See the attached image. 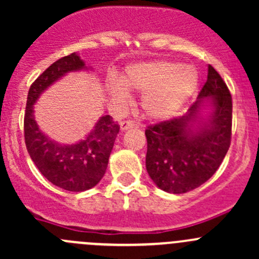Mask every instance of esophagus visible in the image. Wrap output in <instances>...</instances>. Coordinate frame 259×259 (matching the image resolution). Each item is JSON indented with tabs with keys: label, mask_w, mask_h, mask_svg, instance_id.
<instances>
[{
	"label": "esophagus",
	"mask_w": 259,
	"mask_h": 259,
	"mask_svg": "<svg viewBox=\"0 0 259 259\" xmlns=\"http://www.w3.org/2000/svg\"><path fill=\"white\" fill-rule=\"evenodd\" d=\"M134 126H135L134 121H130V120L120 122V129H121L122 132H125V130H127V129H132V127H134Z\"/></svg>",
	"instance_id": "1"
}]
</instances>
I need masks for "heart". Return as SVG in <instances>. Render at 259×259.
Here are the masks:
<instances>
[{
    "label": "heart",
    "mask_w": 259,
    "mask_h": 259,
    "mask_svg": "<svg viewBox=\"0 0 259 259\" xmlns=\"http://www.w3.org/2000/svg\"><path fill=\"white\" fill-rule=\"evenodd\" d=\"M199 85V72L193 65L156 60L132 65L125 70L121 82L111 80L108 91L114 100L122 103L129 90L143 93L140 105L145 116L165 120L192 98Z\"/></svg>",
    "instance_id": "obj_1"
}]
</instances>
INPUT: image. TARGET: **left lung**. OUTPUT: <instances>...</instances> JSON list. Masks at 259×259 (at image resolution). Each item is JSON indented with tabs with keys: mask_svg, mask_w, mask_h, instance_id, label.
<instances>
[{
	"mask_svg": "<svg viewBox=\"0 0 259 259\" xmlns=\"http://www.w3.org/2000/svg\"><path fill=\"white\" fill-rule=\"evenodd\" d=\"M204 103L212 110L203 119ZM145 137L146 170L156 187L183 194L207 182L223 161L232 137V96L215 69L208 66L207 82L187 114L150 125Z\"/></svg>",
	"mask_w": 259,
	"mask_h": 259,
	"instance_id": "8db88e82",
	"label": "left lung"
}]
</instances>
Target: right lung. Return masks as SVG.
I'll return each mask as SVG.
<instances>
[{"mask_svg":"<svg viewBox=\"0 0 259 259\" xmlns=\"http://www.w3.org/2000/svg\"><path fill=\"white\" fill-rule=\"evenodd\" d=\"M86 69L76 52L54 62L30 86L23 120L26 148L35 165L49 182L69 192H83L100 182L119 134V124L110 115H105L98 120L85 139L75 144H59L40 130L33 105L55 81L69 72Z\"/></svg>","mask_w":259,"mask_h":259,"instance_id":"1","label":"right lung"}]
</instances>
